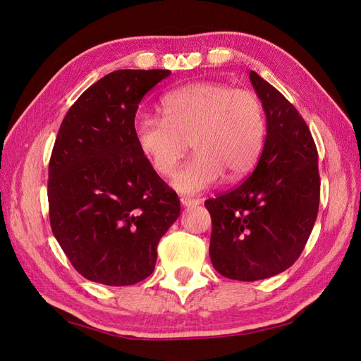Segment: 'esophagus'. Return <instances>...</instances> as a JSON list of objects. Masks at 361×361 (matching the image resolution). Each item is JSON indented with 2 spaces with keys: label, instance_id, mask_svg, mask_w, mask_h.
<instances>
[{
  "label": "esophagus",
  "instance_id": "1",
  "mask_svg": "<svg viewBox=\"0 0 361 361\" xmlns=\"http://www.w3.org/2000/svg\"><path fill=\"white\" fill-rule=\"evenodd\" d=\"M180 203H182L183 207H191V206L200 204V200H197V199H190V197H180Z\"/></svg>",
  "mask_w": 361,
  "mask_h": 361
}]
</instances>
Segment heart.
<instances>
[{
  "label": "heart",
  "instance_id": "1",
  "mask_svg": "<svg viewBox=\"0 0 361 361\" xmlns=\"http://www.w3.org/2000/svg\"><path fill=\"white\" fill-rule=\"evenodd\" d=\"M161 111L162 118L137 117L135 141L161 176L174 170L190 141L195 155L171 179L179 192L204 191L223 176L241 179L260 155L267 122L255 93L220 82H194L164 96Z\"/></svg>",
  "mask_w": 361,
  "mask_h": 361
}]
</instances>
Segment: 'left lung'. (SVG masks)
Listing matches in <instances>:
<instances>
[{
  "instance_id": "1",
  "label": "left lung",
  "mask_w": 361,
  "mask_h": 361,
  "mask_svg": "<svg viewBox=\"0 0 361 361\" xmlns=\"http://www.w3.org/2000/svg\"><path fill=\"white\" fill-rule=\"evenodd\" d=\"M250 81L267 116L264 150L238 188L204 202L212 265L239 281L277 276L295 264L318 216L321 190L318 150L304 118L255 71Z\"/></svg>"
}]
</instances>
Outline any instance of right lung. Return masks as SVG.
<instances>
[{"instance_id":"right-lung-1","label":"right lung","mask_w":361,"mask_h":361,"mask_svg":"<svg viewBox=\"0 0 361 361\" xmlns=\"http://www.w3.org/2000/svg\"><path fill=\"white\" fill-rule=\"evenodd\" d=\"M170 71L123 69L87 89L64 116L49 161V221L87 280L128 286L155 269L157 247L180 215L135 141L145 94Z\"/></svg>"}]
</instances>
